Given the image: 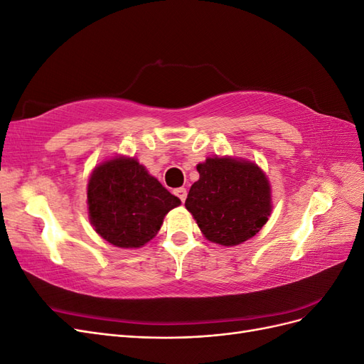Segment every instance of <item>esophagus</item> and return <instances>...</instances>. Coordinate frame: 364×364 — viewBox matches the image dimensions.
Masks as SVG:
<instances>
[{"instance_id":"esophagus-1","label":"esophagus","mask_w":364,"mask_h":364,"mask_svg":"<svg viewBox=\"0 0 364 364\" xmlns=\"http://www.w3.org/2000/svg\"><path fill=\"white\" fill-rule=\"evenodd\" d=\"M173 193H174L176 197H179V200H181L182 203L185 202V199H186V188H183V186H181V188H176Z\"/></svg>"}]
</instances>
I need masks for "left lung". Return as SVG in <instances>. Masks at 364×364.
Wrapping results in <instances>:
<instances>
[{"label":"left lung","instance_id":"8db88e82","mask_svg":"<svg viewBox=\"0 0 364 364\" xmlns=\"http://www.w3.org/2000/svg\"><path fill=\"white\" fill-rule=\"evenodd\" d=\"M200 178L185 206L213 243L235 246L252 238L270 215V186L258 165L230 158H208L197 165Z\"/></svg>","mask_w":364,"mask_h":364}]
</instances>
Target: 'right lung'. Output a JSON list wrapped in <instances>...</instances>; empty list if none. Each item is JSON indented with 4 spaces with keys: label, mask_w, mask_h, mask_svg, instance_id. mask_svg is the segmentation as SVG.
I'll list each match as a JSON object with an SVG mask.
<instances>
[{
    "label": "right lung",
    "mask_w": 364,
    "mask_h": 364,
    "mask_svg": "<svg viewBox=\"0 0 364 364\" xmlns=\"http://www.w3.org/2000/svg\"><path fill=\"white\" fill-rule=\"evenodd\" d=\"M181 200L134 158H115L94 170L87 183L90 218L97 234L117 247L144 246Z\"/></svg>",
    "instance_id": "1"
}]
</instances>
